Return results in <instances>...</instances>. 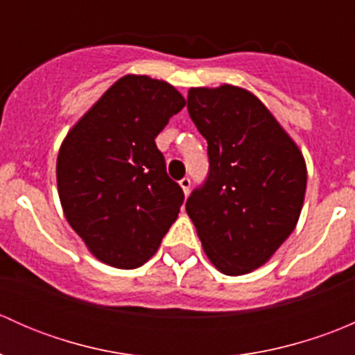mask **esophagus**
Instances as JSON below:
<instances>
[{
	"label": "esophagus",
	"instance_id": "1",
	"mask_svg": "<svg viewBox=\"0 0 355 355\" xmlns=\"http://www.w3.org/2000/svg\"><path fill=\"white\" fill-rule=\"evenodd\" d=\"M191 185H192V182H191V178H189V177H184L180 180V187L184 189L185 194H189V191H191Z\"/></svg>",
	"mask_w": 355,
	"mask_h": 355
}]
</instances>
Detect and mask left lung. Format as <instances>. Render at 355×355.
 <instances>
[{
	"label": "left lung",
	"mask_w": 355,
	"mask_h": 355,
	"mask_svg": "<svg viewBox=\"0 0 355 355\" xmlns=\"http://www.w3.org/2000/svg\"><path fill=\"white\" fill-rule=\"evenodd\" d=\"M207 141L209 171L185 209L211 263L237 277L263 266L295 228L307 171L295 142L266 106L235 85L189 91Z\"/></svg>",
	"instance_id": "1"
}]
</instances>
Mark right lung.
Returning a JSON list of instances; mask_svg holds the SVG:
<instances>
[{
  "label": "right lung",
  "mask_w": 355,
  "mask_h": 355,
  "mask_svg": "<svg viewBox=\"0 0 355 355\" xmlns=\"http://www.w3.org/2000/svg\"><path fill=\"white\" fill-rule=\"evenodd\" d=\"M185 106L173 85L125 75L68 132L56 180L68 223L103 263L134 270L155 256L184 191L155 139Z\"/></svg>",
  "instance_id": "1"
}]
</instances>
